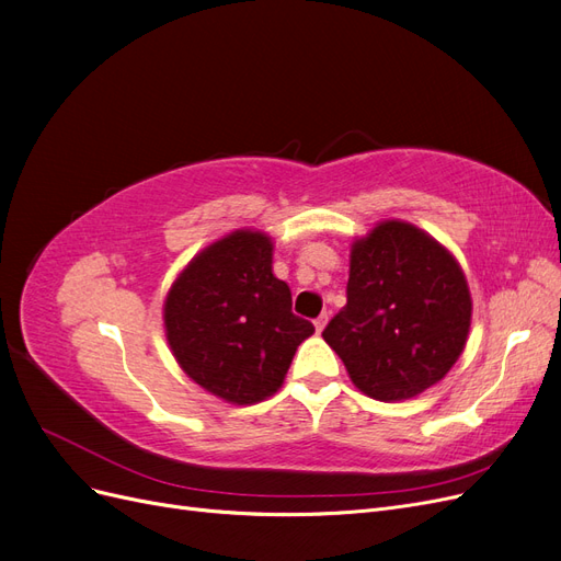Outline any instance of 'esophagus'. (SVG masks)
Masks as SVG:
<instances>
[{"instance_id":"1","label":"esophagus","mask_w":561,"mask_h":561,"mask_svg":"<svg viewBox=\"0 0 561 561\" xmlns=\"http://www.w3.org/2000/svg\"><path fill=\"white\" fill-rule=\"evenodd\" d=\"M313 325H316V332L325 330V325H328V313H320V316L313 320Z\"/></svg>"}]
</instances>
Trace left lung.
<instances>
[{"instance_id": "1", "label": "left lung", "mask_w": 561, "mask_h": 561, "mask_svg": "<svg viewBox=\"0 0 561 561\" xmlns=\"http://www.w3.org/2000/svg\"><path fill=\"white\" fill-rule=\"evenodd\" d=\"M470 316L454 254L414 225L386 219L353 243L346 307L322 339L355 388L398 402L445 379L466 348Z\"/></svg>"}]
</instances>
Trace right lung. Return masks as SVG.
Listing matches in <instances>:
<instances>
[{
    "instance_id": "right-lung-1",
    "label": "right lung",
    "mask_w": 561,
    "mask_h": 561,
    "mask_svg": "<svg viewBox=\"0 0 561 561\" xmlns=\"http://www.w3.org/2000/svg\"><path fill=\"white\" fill-rule=\"evenodd\" d=\"M274 243L239 229L184 266L163 304L165 336L184 375L231 404L274 396L313 325L293 313L274 276Z\"/></svg>"
}]
</instances>
